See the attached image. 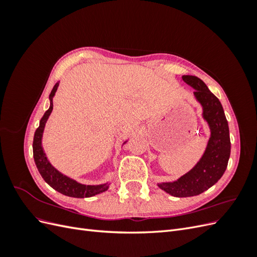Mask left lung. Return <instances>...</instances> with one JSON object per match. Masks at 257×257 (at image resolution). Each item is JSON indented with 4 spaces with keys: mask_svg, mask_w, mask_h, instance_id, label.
<instances>
[{
    "mask_svg": "<svg viewBox=\"0 0 257 257\" xmlns=\"http://www.w3.org/2000/svg\"><path fill=\"white\" fill-rule=\"evenodd\" d=\"M182 79L194 90V97L203 108V119L210 130V137L203 157L189 173L176 181L158 183V186L175 197L199 195L211 188L226 170L230 155L228 123L222 104L206 83L196 76L184 75Z\"/></svg>",
    "mask_w": 257,
    "mask_h": 257,
    "instance_id": "obj_1",
    "label": "left lung"
}]
</instances>
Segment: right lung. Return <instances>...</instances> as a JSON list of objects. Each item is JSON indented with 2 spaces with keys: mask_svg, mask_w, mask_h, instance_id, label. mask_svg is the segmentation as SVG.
Masks as SVG:
<instances>
[{
  "mask_svg": "<svg viewBox=\"0 0 257 257\" xmlns=\"http://www.w3.org/2000/svg\"><path fill=\"white\" fill-rule=\"evenodd\" d=\"M59 87V82L54 84V87L49 95L50 106L49 109L46 111L43 115V118L40 121V126L35 131L34 139H33V157L36 167L40 172L41 176L44 180L47 182L52 189L58 191L59 193L63 194V195L69 197H76V198H84V197H92L97 194L103 193L108 190L110 183H104V184H97V185H87L77 182L74 179L69 178L54 167L49 160L47 159L44 148H43V133L46 126V123L49 118V115L53 109V97ZM126 143V142H125ZM123 143V145L125 144Z\"/></svg>",
  "mask_w": 257,
  "mask_h": 257,
  "instance_id": "right-lung-1",
  "label": "right lung"
}]
</instances>
